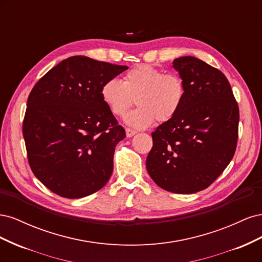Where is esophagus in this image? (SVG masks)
I'll return each instance as SVG.
<instances>
[{"label": "esophagus", "mask_w": 262, "mask_h": 262, "mask_svg": "<svg viewBox=\"0 0 262 262\" xmlns=\"http://www.w3.org/2000/svg\"><path fill=\"white\" fill-rule=\"evenodd\" d=\"M125 134H126V137H128V138H131V137L134 136V134H137V131L136 130H132L130 128H126L125 129Z\"/></svg>", "instance_id": "esophagus-1"}]
</instances>
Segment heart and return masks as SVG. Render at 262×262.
Here are the masks:
<instances>
[{"label": "heart", "mask_w": 262, "mask_h": 262, "mask_svg": "<svg viewBox=\"0 0 262 262\" xmlns=\"http://www.w3.org/2000/svg\"><path fill=\"white\" fill-rule=\"evenodd\" d=\"M101 99L115 116L122 117L137 98L138 108L124 117L137 129L147 128L156 119L165 122L176 116L186 97V86L176 73L141 64L123 75V82L110 78L101 86Z\"/></svg>", "instance_id": "1"}]
</instances>
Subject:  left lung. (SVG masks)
<instances>
[{
  "label": "left lung",
  "mask_w": 262,
  "mask_h": 262,
  "mask_svg": "<svg viewBox=\"0 0 262 262\" xmlns=\"http://www.w3.org/2000/svg\"><path fill=\"white\" fill-rule=\"evenodd\" d=\"M172 67L186 97L176 116L152 133L146 169L162 189L190 194L208 188L232 161L239 109L220 70L194 57L175 59Z\"/></svg>",
  "instance_id": "obj_1"
}]
</instances>
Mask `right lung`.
I'll list each match as a JSON object with an SVG mask.
<instances>
[{
	"label": "right lung",
	"mask_w": 262,
	"mask_h": 262,
	"mask_svg": "<svg viewBox=\"0 0 262 262\" xmlns=\"http://www.w3.org/2000/svg\"><path fill=\"white\" fill-rule=\"evenodd\" d=\"M128 69L84 55L63 60L31 90L23 136L34 175L60 196L104 187L125 131L101 99V86Z\"/></svg>",
	"instance_id": "1"
}]
</instances>
